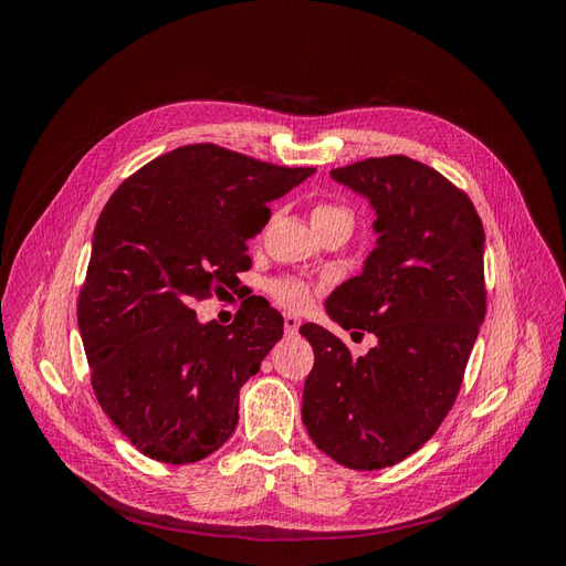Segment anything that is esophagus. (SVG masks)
Segmentation results:
<instances>
[{"label": "esophagus", "instance_id": "1", "mask_svg": "<svg viewBox=\"0 0 566 566\" xmlns=\"http://www.w3.org/2000/svg\"><path fill=\"white\" fill-rule=\"evenodd\" d=\"M283 325H285V333H287V335H295V333L300 331L302 321H300V316H295V314H285V316H283Z\"/></svg>", "mask_w": 566, "mask_h": 566}]
</instances>
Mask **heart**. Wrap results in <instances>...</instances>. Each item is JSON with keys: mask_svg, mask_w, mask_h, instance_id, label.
<instances>
[{"mask_svg": "<svg viewBox=\"0 0 566 566\" xmlns=\"http://www.w3.org/2000/svg\"><path fill=\"white\" fill-rule=\"evenodd\" d=\"M312 221L314 227H321V224H328V221H352V214L349 210L339 208V205L323 202L314 208ZM271 295L276 297L283 306H287V310H302V306L310 302L312 290L310 285H304L300 281H276L271 283Z\"/></svg>", "mask_w": 566, "mask_h": 566, "instance_id": "b5f03b06", "label": "heart"}]
</instances>
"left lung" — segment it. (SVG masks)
Segmentation results:
<instances>
[{
  "label": "left lung",
  "instance_id": "1",
  "mask_svg": "<svg viewBox=\"0 0 566 566\" xmlns=\"http://www.w3.org/2000/svg\"><path fill=\"white\" fill-rule=\"evenodd\" d=\"M331 177L370 202L378 241L325 312L354 339L373 333L378 345L352 356L323 325H302L316 356L302 422L339 465L380 470L432 439L458 397L486 314L484 227L465 193L406 156Z\"/></svg>",
  "mask_w": 566,
  "mask_h": 566
}]
</instances>
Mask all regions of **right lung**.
Wrapping results in <instances>:
<instances>
[{"label":"right lung","instance_id":"add662e5","mask_svg":"<svg viewBox=\"0 0 566 566\" xmlns=\"http://www.w3.org/2000/svg\"><path fill=\"white\" fill-rule=\"evenodd\" d=\"M314 172L191 144L144 165L106 202L77 325L101 408L144 455L186 465L233 434L238 391L283 337V316L252 300L219 325L191 306L250 269L245 243L269 221L266 202Z\"/></svg>","mask_w":566,"mask_h":566}]
</instances>
